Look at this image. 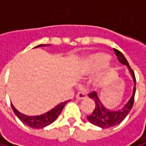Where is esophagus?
Masks as SVG:
<instances>
[{
	"instance_id": "34e87169",
	"label": "esophagus",
	"mask_w": 146,
	"mask_h": 146,
	"mask_svg": "<svg viewBox=\"0 0 146 146\" xmlns=\"http://www.w3.org/2000/svg\"><path fill=\"white\" fill-rule=\"evenodd\" d=\"M76 98L78 100H84L87 98V94L85 92H78L76 96Z\"/></svg>"
}]
</instances>
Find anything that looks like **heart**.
Masks as SVG:
<instances>
[{
    "label": "heart",
    "instance_id": "obj_1",
    "mask_svg": "<svg viewBox=\"0 0 146 146\" xmlns=\"http://www.w3.org/2000/svg\"><path fill=\"white\" fill-rule=\"evenodd\" d=\"M110 56L105 52H96L87 56L81 62L79 71L84 75H90L96 73L102 68H104L102 72L96 79L95 84H97L101 82L105 75L110 73L113 70V65L108 62Z\"/></svg>",
    "mask_w": 146,
    "mask_h": 146
}]
</instances>
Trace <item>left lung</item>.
Here are the masks:
<instances>
[{
    "instance_id": "left-lung-1",
    "label": "left lung",
    "mask_w": 146,
    "mask_h": 146,
    "mask_svg": "<svg viewBox=\"0 0 146 146\" xmlns=\"http://www.w3.org/2000/svg\"><path fill=\"white\" fill-rule=\"evenodd\" d=\"M113 50H114V52H115L116 56H117L119 62L122 64L128 67V69L129 71V73L132 76V78L133 81V94H132L130 99L129 100V102H127L121 109H117V110H110V109L106 108L102 104L101 100L99 99V96L96 92H93L89 95V96L96 102V107H95L92 114L90 116H87V119L92 124L98 126L102 129L111 128L113 126L119 124L121 122L123 121V119L127 117V115L129 113V111H131L132 107H133L135 90H136V88H135L136 79H135L134 73L133 72L131 68L129 67V64L127 59L119 50H117V49H113Z\"/></svg>"
}]
</instances>
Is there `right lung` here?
Segmentation results:
<instances>
[{"mask_svg": "<svg viewBox=\"0 0 146 146\" xmlns=\"http://www.w3.org/2000/svg\"><path fill=\"white\" fill-rule=\"evenodd\" d=\"M41 46H50V44H48V45L47 44H40V45H37L36 47H41ZM36 47H35V48H36ZM68 102V101L62 102V103L58 104L57 106H56L51 110H50L49 111L45 112L44 114H41V115H38V116H27L25 114H23L15 108L13 104H12V108L14 111L15 115L20 119V121L23 123H24L25 125H27L32 129H43L44 127L51 124L54 121H56V119L58 117V116L62 112L64 106Z\"/></svg>", "mask_w": 146, "mask_h": 146, "instance_id": "obj_1", "label": "right lung"}]
</instances>
